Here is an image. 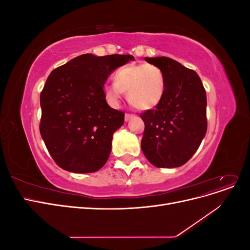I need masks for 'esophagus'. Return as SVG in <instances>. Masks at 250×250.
Instances as JSON below:
<instances>
[{"label":"esophagus","instance_id":"1","mask_svg":"<svg viewBox=\"0 0 250 250\" xmlns=\"http://www.w3.org/2000/svg\"><path fill=\"white\" fill-rule=\"evenodd\" d=\"M134 118V115H130V113H125V122H128Z\"/></svg>","mask_w":250,"mask_h":250}]
</instances>
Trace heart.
<instances>
[{
    "label": "heart",
    "instance_id": "obj_1",
    "mask_svg": "<svg viewBox=\"0 0 250 250\" xmlns=\"http://www.w3.org/2000/svg\"><path fill=\"white\" fill-rule=\"evenodd\" d=\"M113 80L115 83L103 87L105 98L113 106H118L124 93H127L128 101L142 110L155 108L165 96V75L154 64L123 65L113 74Z\"/></svg>",
    "mask_w": 250,
    "mask_h": 250
}]
</instances>
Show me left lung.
<instances>
[{
  "label": "left lung",
  "mask_w": 250,
  "mask_h": 250,
  "mask_svg": "<svg viewBox=\"0 0 250 250\" xmlns=\"http://www.w3.org/2000/svg\"><path fill=\"white\" fill-rule=\"evenodd\" d=\"M165 75L161 104L141 115L145 123L141 147L157 168L185 165L206 137L207 94L198 74L169 57H145Z\"/></svg>",
  "instance_id": "left-lung-1"
}]
</instances>
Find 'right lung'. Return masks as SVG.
Listing matches in <instances>:
<instances>
[{"instance_id":"obj_1","label":"right lung","mask_w":250,"mask_h":250,"mask_svg":"<svg viewBox=\"0 0 250 250\" xmlns=\"http://www.w3.org/2000/svg\"><path fill=\"white\" fill-rule=\"evenodd\" d=\"M132 55L83 54L49 75L41 94V135L60 168L93 173L107 162L112 135L124 112L111 108L103 87L117 67Z\"/></svg>"}]
</instances>
